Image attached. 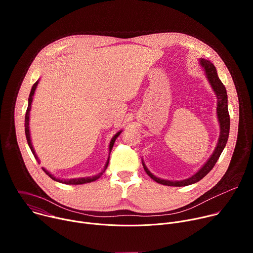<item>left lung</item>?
<instances>
[{"label": "left lung", "instance_id": "1", "mask_svg": "<svg viewBox=\"0 0 253 253\" xmlns=\"http://www.w3.org/2000/svg\"><path fill=\"white\" fill-rule=\"evenodd\" d=\"M199 65L204 71L205 77L207 78L213 92L216 95V98H217V107H216V114H217V119L219 123V128H220V133H219V138L217 140V144H216V147L213 151V153L210 155L208 160L203 164V166L192 176L184 179V180H166V179H161L155 175H153L149 169L146 167L145 163H144L142 159V164L144 167V170L146 171V173L156 181L157 183L167 185V186H175V187H181V186H187L194 184L198 182L199 180H201L204 176H206L210 170L214 167L215 163L217 162L219 159L224 147L226 146V143L228 140L229 136V129H230V118H229V113H228V105H227V93L226 89L223 85V83L220 81L218 75H217V71H216L215 66L208 60L199 59Z\"/></svg>", "mask_w": 253, "mask_h": 253}]
</instances>
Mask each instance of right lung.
<instances>
[{"label": "right lung", "mask_w": 253, "mask_h": 253, "mask_svg": "<svg viewBox=\"0 0 253 253\" xmlns=\"http://www.w3.org/2000/svg\"><path fill=\"white\" fill-rule=\"evenodd\" d=\"M39 81L38 80L37 82H36L32 89H31V93H30V96H29V99H28V108H27V112H26V116H25V133H26V138H27V142H28V145L34 155V157L36 158V160L38 161V163H40V159L38 157V155L36 154L35 152V149L33 147V144H32V140H31V134H30V127H29V122H30V111H31V107H32V102H33V97H34V94H35V91L36 89H37V86L39 84ZM122 130H120L119 132H117L111 139L110 141V144H109V155H108V158H107V161L105 163V166L104 168L102 169V171L96 175H93V176H88V177H80V178H71V179H61V178H58L56 177L55 175H53L51 172H49L46 168L42 167V169L44 170V172L50 177L52 178L53 180H55V181L57 182H60V183H64V184H72V185H78V184H84V183H90V182H93L95 181V180H97L98 178H100L102 176V174L105 172V170L107 169L108 167V164H109V159H110V153H111V150L113 148V145L115 143V140L117 139V137L121 134Z\"/></svg>", "instance_id": "right-lung-1"}]
</instances>
